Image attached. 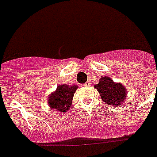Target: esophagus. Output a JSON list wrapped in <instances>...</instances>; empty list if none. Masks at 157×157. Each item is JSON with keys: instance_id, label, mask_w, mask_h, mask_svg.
Returning a JSON list of instances; mask_svg holds the SVG:
<instances>
[{"instance_id": "esophagus-1", "label": "esophagus", "mask_w": 157, "mask_h": 157, "mask_svg": "<svg viewBox=\"0 0 157 157\" xmlns=\"http://www.w3.org/2000/svg\"><path fill=\"white\" fill-rule=\"evenodd\" d=\"M84 85H85V86H88V85H90V83L87 81V82H85V84H84Z\"/></svg>"}]
</instances>
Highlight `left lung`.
<instances>
[{
    "label": "left lung",
    "mask_w": 157,
    "mask_h": 157,
    "mask_svg": "<svg viewBox=\"0 0 157 157\" xmlns=\"http://www.w3.org/2000/svg\"><path fill=\"white\" fill-rule=\"evenodd\" d=\"M94 87L99 92L103 101L108 105L121 106V104L126 99L127 92L124 86L119 83H114L107 76L101 77L98 84Z\"/></svg>",
    "instance_id": "left-lung-1"
}]
</instances>
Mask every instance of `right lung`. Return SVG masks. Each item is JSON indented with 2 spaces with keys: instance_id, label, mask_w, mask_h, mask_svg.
I'll return each mask as SVG.
<instances>
[{
  "instance_id": "add662e5",
  "label": "right lung",
  "mask_w": 157,
  "mask_h": 157,
  "mask_svg": "<svg viewBox=\"0 0 157 157\" xmlns=\"http://www.w3.org/2000/svg\"><path fill=\"white\" fill-rule=\"evenodd\" d=\"M77 89L76 85H60L56 90L50 95L48 104L52 109H56L59 112H66L72 105V98Z\"/></svg>"
}]
</instances>
